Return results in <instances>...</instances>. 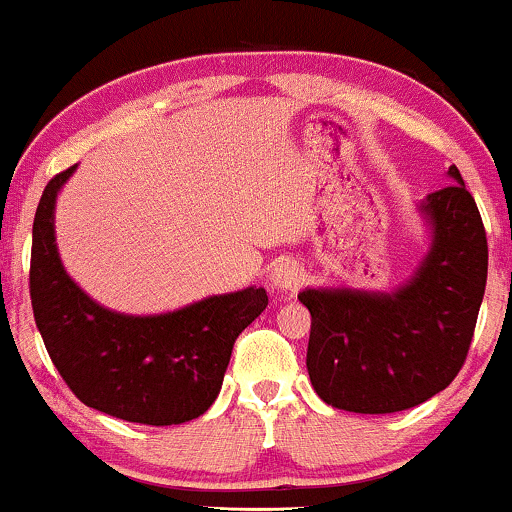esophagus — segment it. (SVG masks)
Returning a JSON list of instances; mask_svg holds the SVG:
<instances>
[{
  "mask_svg": "<svg viewBox=\"0 0 512 512\" xmlns=\"http://www.w3.org/2000/svg\"><path fill=\"white\" fill-rule=\"evenodd\" d=\"M301 282H304V270L299 268V263L289 261V258L275 263V268L270 270V287H273L277 294L294 292V289H299Z\"/></svg>",
  "mask_w": 512,
  "mask_h": 512,
  "instance_id": "obj_1",
  "label": "esophagus"
}]
</instances>
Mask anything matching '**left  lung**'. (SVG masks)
Wrapping results in <instances>:
<instances>
[{"mask_svg":"<svg viewBox=\"0 0 512 512\" xmlns=\"http://www.w3.org/2000/svg\"><path fill=\"white\" fill-rule=\"evenodd\" d=\"M427 194L430 254L391 294L304 289L311 311L306 368L332 408L396 413L420 406L456 380L475 334L487 287L489 246L482 216L460 170Z\"/></svg>","mask_w":512,"mask_h":512,"instance_id":"8db88e82","label":"left lung"}]
</instances>
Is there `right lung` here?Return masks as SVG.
Instances as JSON below:
<instances>
[{
  "mask_svg": "<svg viewBox=\"0 0 512 512\" xmlns=\"http://www.w3.org/2000/svg\"><path fill=\"white\" fill-rule=\"evenodd\" d=\"M73 170L47 182L33 223L30 301L49 358L85 406L113 418L154 427L199 418L223 387L235 339L266 311V289L208 296L161 315L99 306L56 251V194Z\"/></svg>",
  "mask_w": 512,
  "mask_h": 512,
  "instance_id": "obj_1",
  "label": "right lung"
}]
</instances>
